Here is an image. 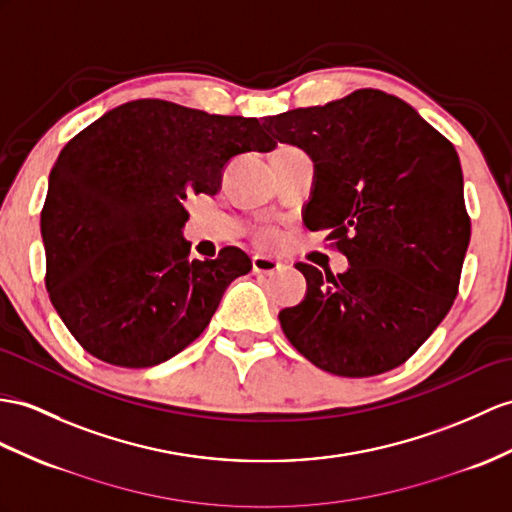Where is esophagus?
Returning <instances> with one entry per match:
<instances>
[{
	"label": "esophagus",
	"mask_w": 512,
	"mask_h": 512,
	"mask_svg": "<svg viewBox=\"0 0 512 512\" xmlns=\"http://www.w3.org/2000/svg\"><path fill=\"white\" fill-rule=\"evenodd\" d=\"M252 267H254V273H260V276H273V273L282 271L280 260L263 256V254H256L252 258Z\"/></svg>",
	"instance_id": "34e87169"
}]
</instances>
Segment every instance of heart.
Returning <instances> with one entry per match:
<instances>
[{
    "label": "heart",
    "instance_id": "1",
    "mask_svg": "<svg viewBox=\"0 0 512 512\" xmlns=\"http://www.w3.org/2000/svg\"><path fill=\"white\" fill-rule=\"evenodd\" d=\"M265 239H271V236H269V234H267V236H265Z\"/></svg>",
    "mask_w": 512,
    "mask_h": 512
}]
</instances>
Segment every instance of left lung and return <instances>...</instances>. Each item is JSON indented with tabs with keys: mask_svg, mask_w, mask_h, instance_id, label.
I'll return each instance as SVG.
<instances>
[{
	"mask_svg": "<svg viewBox=\"0 0 512 512\" xmlns=\"http://www.w3.org/2000/svg\"><path fill=\"white\" fill-rule=\"evenodd\" d=\"M313 158L304 226L328 232L343 273L297 263L306 295L280 310L295 350L343 378L402 365L450 313L471 223L454 145L400 97L360 89L263 119Z\"/></svg>",
	"mask_w": 512,
	"mask_h": 512,
	"instance_id": "1",
	"label": "left lung"
}]
</instances>
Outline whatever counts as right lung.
I'll use <instances>...</instances> for the list:
<instances>
[{
    "label": "right lung",
    "mask_w": 512,
    "mask_h": 512,
    "mask_svg": "<svg viewBox=\"0 0 512 512\" xmlns=\"http://www.w3.org/2000/svg\"><path fill=\"white\" fill-rule=\"evenodd\" d=\"M276 147L254 117L208 115L162 99L104 112L49 173L41 234L47 293L86 352L143 369L191 345L232 280L239 247L189 260V195H215L228 162Z\"/></svg>",
    "instance_id": "obj_1"
}]
</instances>
